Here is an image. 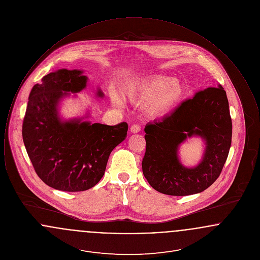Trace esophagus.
I'll list each match as a JSON object with an SVG mask.
<instances>
[{"label": "esophagus", "mask_w": 260, "mask_h": 260, "mask_svg": "<svg viewBox=\"0 0 260 260\" xmlns=\"http://www.w3.org/2000/svg\"><path fill=\"white\" fill-rule=\"evenodd\" d=\"M140 131H141V126H140L139 124H135L131 126V132H132L133 134H137V133H139Z\"/></svg>", "instance_id": "1"}]
</instances>
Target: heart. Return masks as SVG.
Listing matches in <instances>:
<instances>
[{
	"instance_id": "b5f03b06",
	"label": "heart",
	"mask_w": 260,
	"mask_h": 260,
	"mask_svg": "<svg viewBox=\"0 0 260 260\" xmlns=\"http://www.w3.org/2000/svg\"><path fill=\"white\" fill-rule=\"evenodd\" d=\"M182 87L166 77H154L137 81L124 88L126 99L133 102L146 101L145 111L150 116H161L171 111L180 100ZM112 99L115 104L122 105V99L116 93Z\"/></svg>"
}]
</instances>
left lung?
Wrapping results in <instances>:
<instances>
[{
  "instance_id": "1",
  "label": "left lung",
  "mask_w": 260,
  "mask_h": 260,
  "mask_svg": "<svg viewBox=\"0 0 260 260\" xmlns=\"http://www.w3.org/2000/svg\"><path fill=\"white\" fill-rule=\"evenodd\" d=\"M146 151L142 172L158 192L172 196L201 193L220 175L232 140V121L225 90L219 85L198 91L161 120L145 125ZM199 135L206 141L198 166L186 168L177 155L187 137Z\"/></svg>"
}]
</instances>
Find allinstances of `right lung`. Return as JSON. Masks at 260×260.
Listing matches in <instances>:
<instances>
[{
    "label": "right lung",
    "mask_w": 260,
    "mask_h": 260,
    "mask_svg": "<svg viewBox=\"0 0 260 260\" xmlns=\"http://www.w3.org/2000/svg\"><path fill=\"white\" fill-rule=\"evenodd\" d=\"M81 70L60 69L42 78L28 99L22 124L25 148L38 176L66 192L85 191L103 176L112 150L126 137V123L116 125L70 120L57 111L60 99L87 87ZM103 98L99 89L96 93Z\"/></svg>",
    "instance_id": "right-lung-1"
}]
</instances>
